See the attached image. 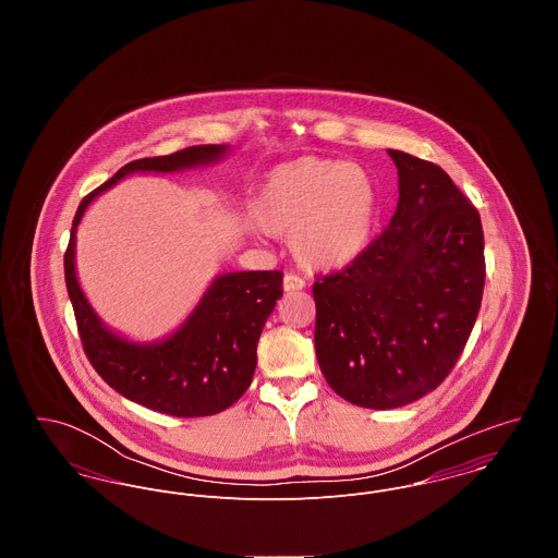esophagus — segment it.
<instances>
[{
	"label": "esophagus",
	"mask_w": 558,
	"mask_h": 558,
	"mask_svg": "<svg viewBox=\"0 0 558 558\" xmlns=\"http://www.w3.org/2000/svg\"><path fill=\"white\" fill-rule=\"evenodd\" d=\"M303 288H305V281L301 277H296V275H286L283 277V290L286 292H299Z\"/></svg>",
	"instance_id": "34e87169"
}]
</instances>
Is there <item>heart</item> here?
<instances>
[{
    "label": "heart",
    "instance_id": "b5f03b06",
    "mask_svg": "<svg viewBox=\"0 0 558 558\" xmlns=\"http://www.w3.org/2000/svg\"><path fill=\"white\" fill-rule=\"evenodd\" d=\"M378 206V184L363 165L301 157L264 178L251 210L264 232L290 234V251L303 268L332 272L365 253Z\"/></svg>",
    "mask_w": 558,
    "mask_h": 558
}]
</instances>
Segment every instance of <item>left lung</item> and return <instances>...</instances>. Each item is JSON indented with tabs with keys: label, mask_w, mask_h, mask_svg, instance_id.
I'll return each instance as SVG.
<instances>
[{
	"label": "left lung",
	"mask_w": 558,
	"mask_h": 558,
	"mask_svg": "<svg viewBox=\"0 0 558 558\" xmlns=\"http://www.w3.org/2000/svg\"><path fill=\"white\" fill-rule=\"evenodd\" d=\"M389 228L345 270L314 283L319 369L339 398L391 410L434 391L477 319L485 259L477 208L447 171L389 150Z\"/></svg>",
	"instance_id": "left-lung-1"
}]
</instances>
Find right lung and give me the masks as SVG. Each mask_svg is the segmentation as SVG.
Here are the masks:
<instances>
[{
  "instance_id": "right-lung-1",
  "label": "right lung",
  "mask_w": 558,
  "mask_h": 558,
  "mask_svg": "<svg viewBox=\"0 0 558 558\" xmlns=\"http://www.w3.org/2000/svg\"><path fill=\"white\" fill-rule=\"evenodd\" d=\"M230 146H193L124 165L80 204L64 255L69 296L83 350L98 376L135 403L171 416H210L242 398L257 365V341L283 294L281 270L223 272L171 335L133 341L109 328L89 305L77 279V228L87 206L131 173H173L223 159Z\"/></svg>"
}]
</instances>
